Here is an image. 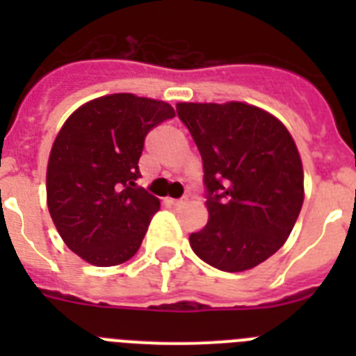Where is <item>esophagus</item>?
Listing matches in <instances>:
<instances>
[{
  "instance_id": "obj_1",
  "label": "esophagus",
  "mask_w": 356,
  "mask_h": 356,
  "mask_svg": "<svg viewBox=\"0 0 356 356\" xmlns=\"http://www.w3.org/2000/svg\"><path fill=\"white\" fill-rule=\"evenodd\" d=\"M168 203H169V205H172V207H181V205H184V200H171V197H169Z\"/></svg>"
}]
</instances>
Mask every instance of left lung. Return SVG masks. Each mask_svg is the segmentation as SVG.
Returning a JSON list of instances; mask_svg holds the SVG:
<instances>
[{
    "label": "left lung",
    "instance_id": "left-lung-1",
    "mask_svg": "<svg viewBox=\"0 0 356 356\" xmlns=\"http://www.w3.org/2000/svg\"><path fill=\"white\" fill-rule=\"evenodd\" d=\"M176 112L209 191V222L191 234V248L221 271L253 269L284 246L303 207L298 146L278 118L248 103H178Z\"/></svg>",
    "mask_w": 356,
    "mask_h": 356
}]
</instances>
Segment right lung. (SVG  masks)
Segmentation results:
<instances>
[{
    "instance_id": "add662e5",
    "label": "right lung",
    "mask_w": 356,
    "mask_h": 356,
    "mask_svg": "<svg viewBox=\"0 0 356 356\" xmlns=\"http://www.w3.org/2000/svg\"><path fill=\"white\" fill-rule=\"evenodd\" d=\"M175 118L169 103L130 92L78 106L62 124L46 171L48 210L65 246L97 267L139 251L159 197L137 187L144 137Z\"/></svg>"
}]
</instances>
